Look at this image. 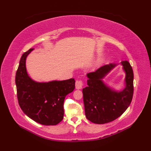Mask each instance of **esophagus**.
<instances>
[{"mask_svg": "<svg viewBox=\"0 0 151 151\" xmlns=\"http://www.w3.org/2000/svg\"><path fill=\"white\" fill-rule=\"evenodd\" d=\"M83 85H84V82L82 81V80H77L76 81L75 83V86H76V89H80L82 88Z\"/></svg>", "mask_w": 151, "mask_h": 151, "instance_id": "obj_1", "label": "esophagus"}]
</instances>
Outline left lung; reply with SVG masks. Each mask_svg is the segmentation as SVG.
Instances as JSON below:
<instances>
[{"mask_svg":"<svg viewBox=\"0 0 151 151\" xmlns=\"http://www.w3.org/2000/svg\"><path fill=\"white\" fill-rule=\"evenodd\" d=\"M121 64L126 73V87L117 92L106 86L102 78L116 65L110 63L99 67L87 74L88 87L82 89L86 117L92 123L104 124L120 117L126 111L132 100L134 73L128 61Z\"/></svg>","mask_w":151,"mask_h":151,"instance_id":"left-lung-1","label":"left lung"}]
</instances>
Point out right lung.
Wrapping results in <instances>:
<instances>
[{"label": "right lung", "instance_id": "1", "mask_svg": "<svg viewBox=\"0 0 151 151\" xmlns=\"http://www.w3.org/2000/svg\"><path fill=\"white\" fill-rule=\"evenodd\" d=\"M33 49L22 54L16 72L17 95L22 111L43 125H56L62 121L63 102L67 95L75 88L74 78L39 83L32 81L26 69V58Z\"/></svg>", "mask_w": 151, "mask_h": 151}]
</instances>
